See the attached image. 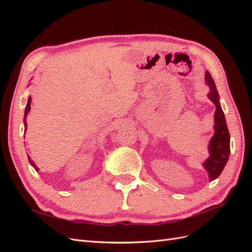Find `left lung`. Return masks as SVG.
<instances>
[{"label":"left lung","mask_w":252,"mask_h":252,"mask_svg":"<svg viewBox=\"0 0 252 252\" xmlns=\"http://www.w3.org/2000/svg\"><path fill=\"white\" fill-rule=\"evenodd\" d=\"M206 84L210 87L209 94L207 96L209 100L216 105L215 112V135L209 144L210 157L204 163V167L209 173L210 181L216 180L220 172L223 171L224 167L228 161L230 155V134L228 131L224 112L219 102V94L215 81L208 71L205 73Z\"/></svg>","instance_id":"8db88e82"}]
</instances>
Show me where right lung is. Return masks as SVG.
I'll use <instances>...</instances> for the list:
<instances>
[{
  "label": "right lung",
  "mask_w": 252,
  "mask_h": 252,
  "mask_svg": "<svg viewBox=\"0 0 252 252\" xmlns=\"http://www.w3.org/2000/svg\"><path fill=\"white\" fill-rule=\"evenodd\" d=\"M30 102H32V97H28V102H27V105H26V108H25V114H24V125H25V131H26V128H27V123H26V117H27V114H28V112H29V110H30ZM29 161H30V158H29ZM30 163H32V165L34 167V169L37 171L39 169L36 168L35 167V165L33 164V162L32 161H30Z\"/></svg>",
  "instance_id": "obj_1"
}]
</instances>
